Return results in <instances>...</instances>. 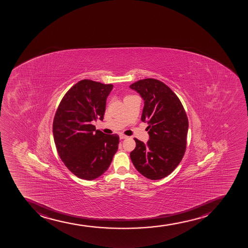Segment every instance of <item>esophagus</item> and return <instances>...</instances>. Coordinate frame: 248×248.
<instances>
[{"mask_svg": "<svg viewBox=\"0 0 248 248\" xmlns=\"http://www.w3.org/2000/svg\"><path fill=\"white\" fill-rule=\"evenodd\" d=\"M119 138H120V140H124V139L127 138V136L123 135V134H121V135H119Z\"/></svg>", "mask_w": 248, "mask_h": 248, "instance_id": "obj_1", "label": "esophagus"}]
</instances>
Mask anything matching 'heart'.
<instances>
[{
  "mask_svg": "<svg viewBox=\"0 0 248 248\" xmlns=\"http://www.w3.org/2000/svg\"><path fill=\"white\" fill-rule=\"evenodd\" d=\"M127 97H130V96H127ZM127 97H126V98H127Z\"/></svg>",
  "mask_w": 248,
  "mask_h": 248,
  "instance_id": "obj_1",
  "label": "heart"
}]
</instances>
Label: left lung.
<instances>
[{"label":"left lung","instance_id":"obj_1","mask_svg":"<svg viewBox=\"0 0 248 248\" xmlns=\"http://www.w3.org/2000/svg\"><path fill=\"white\" fill-rule=\"evenodd\" d=\"M130 88L144 102L141 121L148 123L146 143L135 138L136 149L130 159L141 175L160 180L172 172L186 149L188 121L177 95L156 79L147 78L131 84Z\"/></svg>","mask_w":248,"mask_h":248}]
</instances>
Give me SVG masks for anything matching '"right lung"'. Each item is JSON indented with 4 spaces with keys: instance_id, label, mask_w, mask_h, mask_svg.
Listing matches in <instances>:
<instances>
[{
    "instance_id": "1",
    "label": "right lung",
    "mask_w": 248,
    "mask_h": 248,
    "mask_svg": "<svg viewBox=\"0 0 248 248\" xmlns=\"http://www.w3.org/2000/svg\"><path fill=\"white\" fill-rule=\"evenodd\" d=\"M112 84L84 79L75 84L60 102L53 122V136L60 158L71 172L86 180L107 170L118 151L119 136L95 130L103 121Z\"/></svg>"
}]
</instances>
